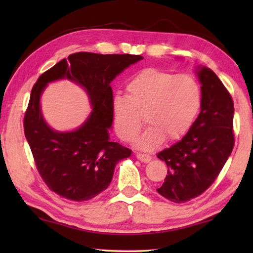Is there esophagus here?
Masks as SVG:
<instances>
[{"label":"esophagus","mask_w":253,"mask_h":253,"mask_svg":"<svg viewBox=\"0 0 253 253\" xmlns=\"http://www.w3.org/2000/svg\"><path fill=\"white\" fill-rule=\"evenodd\" d=\"M136 157H137V160H139L140 162H143V163H148V162H151V160H152V157L149 156V155H145V154H136Z\"/></svg>","instance_id":"1"}]
</instances>
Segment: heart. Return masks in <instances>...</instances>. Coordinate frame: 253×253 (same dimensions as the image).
Listing matches in <instances>:
<instances>
[{
	"mask_svg": "<svg viewBox=\"0 0 253 253\" xmlns=\"http://www.w3.org/2000/svg\"><path fill=\"white\" fill-rule=\"evenodd\" d=\"M127 96L113 99V116L118 136L130 142L142 127L144 115L148 127L136 139V147L153 151L166 137L181 138L193 125L202 105L198 81L188 75L147 68L132 77Z\"/></svg>",
	"mask_w": 253,
	"mask_h": 253,
	"instance_id": "b5f03b06",
	"label": "heart"
}]
</instances>
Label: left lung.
<instances>
[{
  "label": "left lung",
  "mask_w": 253,
  "mask_h": 253,
  "mask_svg": "<svg viewBox=\"0 0 253 253\" xmlns=\"http://www.w3.org/2000/svg\"><path fill=\"white\" fill-rule=\"evenodd\" d=\"M202 91L199 117L183 138L157 154L169 170L157 192L174 203L203 193L215 181L234 145V106L229 91L207 67L195 68Z\"/></svg>",
  "instance_id": "obj_1"
}]
</instances>
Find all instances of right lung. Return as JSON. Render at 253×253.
Wrapping results in <instances>:
<instances>
[{"instance_id":"obj_1","label":"right lung","mask_w":253,"mask_h":253,"mask_svg":"<svg viewBox=\"0 0 253 253\" xmlns=\"http://www.w3.org/2000/svg\"><path fill=\"white\" fill-rule=\"evenodd\" d=\"M143 59L135 54L74 53L42 74L33 85L24 134L42 179L54 193L77 202L95 198L109 186L117 163L131 155L129 148L110 140L114 119L110 84ZM63 79L84 89L93 109L78 128L69 132L49 126L41 108L46 85Z\"/></svg>"}]
</instances>
